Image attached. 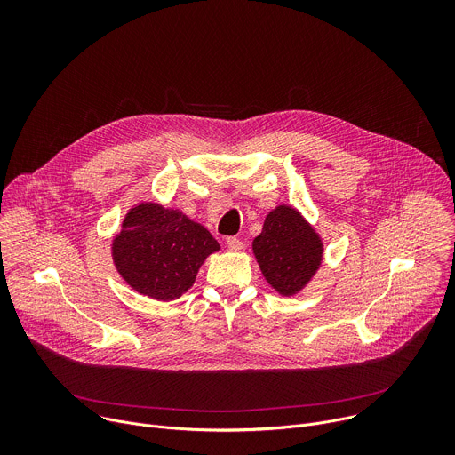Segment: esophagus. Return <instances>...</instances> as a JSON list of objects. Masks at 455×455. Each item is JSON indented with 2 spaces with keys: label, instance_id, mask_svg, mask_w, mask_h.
I'll return each mask as SVG.
<instances>
[{
  "label": "esophagus",
  "instance_id": "obj_1",
  "mask_svg": "<svg viewBox=\"0 0 455 455\" xmlns=\"http://www.w3.org/2000/svg\"><path fill=\"white\" fill-rule=\"evenodd\" d=\"M227 246L232 251H239L243 248V241L239 237H235V235H230V237H227Z\"/></svg>",
  "mask_w": 455,
  "mask_h": 455
}]
</instances>
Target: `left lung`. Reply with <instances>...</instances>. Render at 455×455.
<instances>
[{"instance_id":"left-lung-1","label":"left lung","mask_w":455,"mask_h":455,"mask_svg":"<svg viewBox=\"0 0 455 455\" xmlns=\"http://www.w3.org/2000/svg\"><path fill=\"white\" fill-rule=\"evenodd\" d=\"M265 279L281 295L299 293L322 263V241L313 227L288 205L274 209L251 243Z\"/></svg>"}]
</instances>
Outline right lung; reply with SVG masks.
<instances>
[{
	"mask_svg": "<svg viewBox=\"0 0 455 455\" xmlns=\"http://www.w3.org/2000/svg\"><path fill=\"white\" fill-rule=\"evenodd\" d=\"M218 241L200 223L158 204H140L125 214L113 239V261L135 291L156 300L181 297L196 279Z\"/></svg>",
	"mask_w": 455,
	"mask_h": 455,
	"instance_id": "1",
	"label": "right lung"
}]
</instances>
